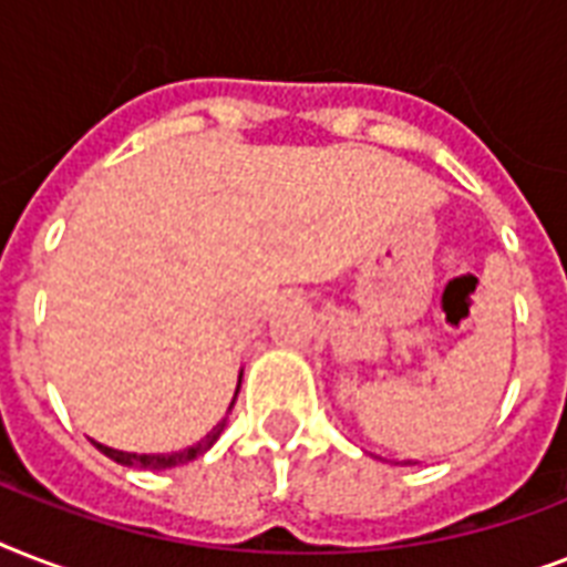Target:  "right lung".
Listing matches in <instances>:
<instances>
[{
  "instance_id": "add662e5",
  "label": "right lung",
  "mask_w": 567,
  "mask_h": 567,
  "mask_svg": "<svg viewBox=\"0 0 567 567\" xmlns=\"http://www.w3.org/2000/svg\"><path fill=\"white\" fill-rule=\"evenodd\" d=\"M235 396H238V391H235ZM231 405H235V400H231ZM223 426H226V417H223L217 426H214L208 435H205L199 444H194V447L188 450H179V453H162V456H137V453H123V450H111L105 447V444H96L100 447V453H105L109 458H114L117 465H128V467H144V471H164V467H176V465H185V462H190V458L203 456L205 450L212 447L214 441L220 439Z\"/></svg>"
}]
</instances>
